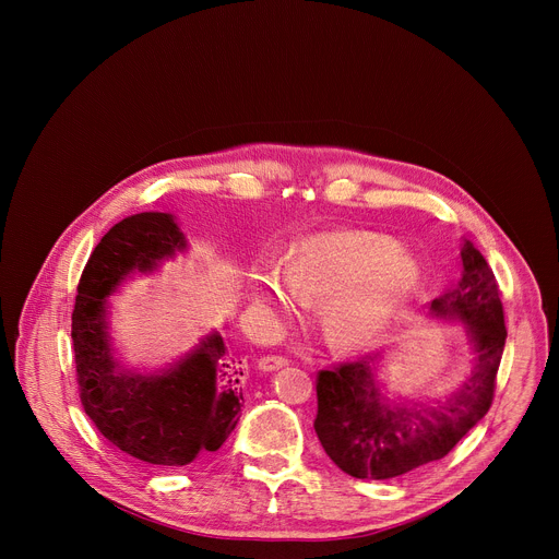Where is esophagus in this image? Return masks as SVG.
Returning <instances> with one entry per match:
<instances>
[{
    "label": "esophagus",
    "mask_w": 559,
    "mask_h": 559,
    "mask_svg": "<svg viewBox=\"0 0 559 559\" xmlns=\"http://www.w3.org/2000/svg\"><path fill=\"white\" fill-rule=\"evenodd\" d=\"M285 365H287V358H283V356H261L259 358V369H263V371H276Z\"/></svg>",
    "instance_id": "obj_1"
}]
</instances>
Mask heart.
I'll use <instances>...</instances> for the list:
<instances>
[{"mask_svg": "<svg viewBox=\"0 0 559 559\" xmlns=\"http://www.w3.org/2000/svg\"><path fill=\"white\" fill-rule=\"evenodd\" d=\"M418 278L409 250L376 231L313 234L292 252L285 285L278 276L254 281L259 305L287 309L294 294L328 298L325 325L336 343L362 347L373 343L395 318Z\"/></svg>", "mask_w": 559, "mask_h": 559, "instance_id": "1", "label": "heart"}]
</instances>
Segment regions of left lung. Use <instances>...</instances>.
<instances>
[{"mask_svg":"<svg viewBox=\"0 0 559 559\" xmlns=\"http://www.w3.org/2000/svg\"><path fill=\"white\" fill-rule=\"evenodd\" d=\"M460 259V281L431 300V313L464 323L473 365L444 403H389L376 380L382 354L318 373L316 436L334 464L358 480H389L444 457L493 403L507 341L500 289L466 238Z\"/></svg>","mask_w":559,"mask_h":559,"instance_id":"8db88e82","label":"left lung"}]
</instances>
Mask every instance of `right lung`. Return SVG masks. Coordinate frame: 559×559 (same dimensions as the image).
Masks as SVG:
<instances>
[{"instance_id": "obj_1", "label": "right lung", "mask_w": 559, "mask_h": 559, "mask_svg": "<svg viewBox=\"0 0 559 559\" xmlns=\"http://www.w3.org/2000/svg\"><path fill=\"white\" fill-rule=\"evenodd\" d=\"M173 214L141 212L119 221L93 250L76 287L72 347L84 412L119 451L158 466H186L216 451L241 414L243 376L218 332L168 369L121 367L108 334V296L132 274L186 252Z\"/></svg>"}]
</instances>
